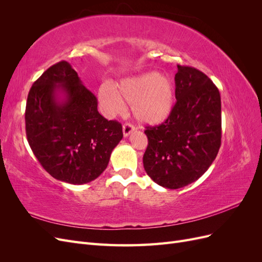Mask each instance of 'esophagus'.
<instances>
[{
  "label": "esophagus",
  "mask_w": 262,
  "mask_h": 262,
  "mask_svg": "<svg viewBox=\"0 0 262 262\" xmlns=\"http://www.w3.org/2000/svg\"><path fill=\"white\" fill-rule=\"evenodd\" d=\"M134 130H136V128H134V126H133L132 124H130V123H124L123 126H122L123 137H124V138H128Z\"/></svg>",
  "instance_id": "34e87169"
}]
</instances>
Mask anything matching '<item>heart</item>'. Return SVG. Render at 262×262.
Listing matches in <instances>:
<instances>
[{
    "label": "heart",
    "mask_w": 262,
    "mask_h": 262,
    "mask_svg": "<svg viewBox=\"0 0 262 262\" xmlns=\"http://www.w3.org/2000/svg\"><path fill=\"white\" fill-rule=\"evenodd\" d=\"M98 96L110 116L122 112L123 100L132 105L133 117L140 123L158 125L167 120L175 109L176 86L170 75L149 71L124 78L118 93L110 87H102Z\"/></svg>",
    "instance_id": "1"
}]
</instances>
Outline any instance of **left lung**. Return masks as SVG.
Here are the masks:
<instances>
[{"label":"left lung","instance_id":"left-lung-1","mask_svg":"<svg viewBox=\"0 0 262 262\" xmlns=\"http://www.w3.org/2000/svg\"><path fill=\"white\" fill-rule=\"evenodd\" d=\"M177 102L171 116L158 126H147L143 156L147 175L157 185L179 189L209 169L221 146V96L201 71L178 66Z\"/></svg>","mask_w":262,"mask_h":262}]
</instances>
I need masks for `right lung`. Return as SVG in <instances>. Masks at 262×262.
<instances>
[{
	"label": "right lung",
	"mask_w": 262,
	"mask_h": 262,
	"mask_svg": "<svg viewBox=\"0 0 262 262\" xmlns=\"http://www.w3.org/2000/svg\"><path fill=\"white\" fill-rule=\"evenodd\" d=\"M97 98L67 61L50 67L33 84L26 104L28 143L50 175L84 185L101 175L122 126L97 110Z\"/></svg>",
	"instance_id": "add662e5"
}]
</instances>
